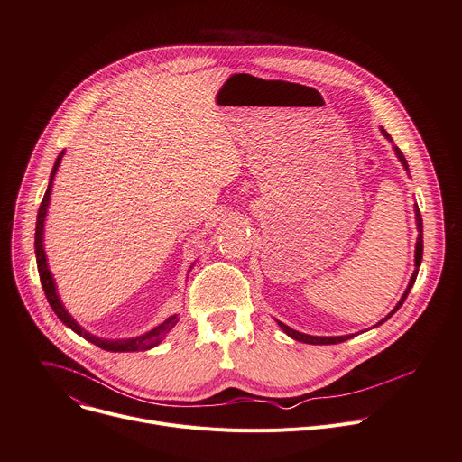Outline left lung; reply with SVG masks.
Masks as SVG:
<instances>
[{"mask_svg":"<svg viewBox=\"0 0 462 462\" xmlns=\"http://www.w3.org/2000/svg\"><path fill=\"white\" fill-rule=\"evenodd\" d=\"M382 134L387 138V140H393L391 136H389V133L385 131V129H382ZM394 151H396V154H398V158H400V162L403 163V167L405 170H409L407 167V160H405V156H403V152L398 149V147H394ZM416 209H414V214H416V226H418V239H416V253H414V265H416V271L412 273V276H411V282H409V285H407V289H405V292H403V297H402V300L398 302V306L382 320V322H377V324H383L393 313H396L398 310H400V306L405 302V299H407V295H409V291H411V287H412V283H414V280H416V274H418V267H420V263H422V254H424V226H422V216H420V209H418V206H414ZM280 324V328L289 335V337H292V339H297V341H302V343H308V345H337V343H343V341H346V339H350V337H354V335H341V337H313V335H306V333H300V331H297V329H292V328H289V326H285L283 322H278Z\"/></svg>","mask_w":462,"mask_h":462,"instance_id":"left-lung-1","label":"left lung"}]
</instances>
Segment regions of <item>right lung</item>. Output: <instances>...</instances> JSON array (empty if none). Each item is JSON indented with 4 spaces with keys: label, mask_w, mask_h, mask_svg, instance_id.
<instances>
[{
    "label": "right lung",
    "mask_w": 462,
    "mask_h": 462,
    "mask_svg": "<svg viewBox=\"0 0 462 462\" xmlns=\"http://www.w3.org/2000/svg\"><path fill=\"white\" fill-rule=\"evenodd\" d=\"M60 158L62 154H59L55 165H53V171H51V179H50V186L46 189V195L44 199H42L40 202V208H38V217H36V232H34V253H36V265H38V274H40V282H42V287H44V292H46V299L50 302V306L53 308V311L57 313V317L66 324L69 326L75 333H79L80 337H85L87 341L94 343L96 346L106 350V352H140V350H149L152 346H156L163 337L165 333L170 331L177 322V315L170 317L165 322H162L160 326H156L154 329H151L149 333L145 335H140V337L136 339H123V341H106V339H99L96 337V335H90L88 331L82 329L73 319L71 315L64 310V306L60 304L59 300V295L55 291V282L51 278V273L48 269V263H46V253H44V246H42V236H44V219H46V214H48V204H50V193H51V184H53V177L57 173V167L60 163Z\"/></svg>",
    "instance_id": "add662e5"
}]
</instances>
